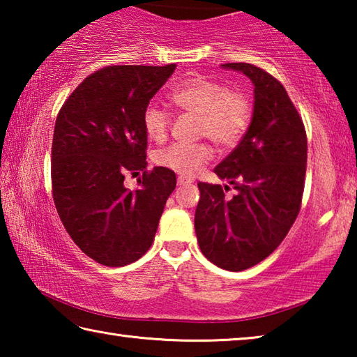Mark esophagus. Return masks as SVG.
<instances>
[{"label":"esophagus","instance_id":"1","mask_svg":"<svg viewBox=\"0 0 357 357\" xmlns=\"http://www.w3.org/2000/svg\"><path fill=\"white\" fill-rule=\"evenodd\" d=\"M190 183H192V179H187V178H183V176L178 178V184L179 185H185V184H190Z\"/></svg>","mask_w":357,"mask_h":357}]
</instances>
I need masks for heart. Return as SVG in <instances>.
Here are the masks:
<instances>
[{"label": "heart", "instance_id": "obj_1", "mask_svg": "<svg viewBox=\"0 0 357 357\" xmlns=\"http://www.w3.org/2000/svg\"><path fill=\"white\" fill-rule=\"evenodd\" d=\"M170 102L181 112L197 114V135L206 137L217 148H234L250 128L253 105L241 89H229L225 83L203 75L187 77L172 89ZM172 118L157 105H148L143 112V128L154 142L165 140ZM206 143H173L154 154L159 167L190 178L211 160Z\"/></svg>", "mask_w": 357, "mask_h": 357}]
</instances>
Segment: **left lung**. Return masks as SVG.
I'll return each mask as SVG.
<instances>
[{
	"label": "left lung",
	"instance_id": "8db88e82",
	"mask_svg": "<svg viewBox=\"0 0 357 357\" xmlns=\"http://www.w3.org/2000/svg\"><path fill=\"white\" fill-rule=\"evenodd\" d=\"M255 84V107L243 140L214 168L228 185L198 183V245L211 263L227 271L249 269L269 257L293 227L302 204L307 134L283 84L249 63H228Z\"/></svg>",
	"mask_w": 357,
	"mask_h": 357
}]
</instances>
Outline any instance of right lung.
I'll return each mask as SVG.
<instances>
[{"label": "right lung", "instance_id": "1", "mask_svg": "<svg viewBox=\"0 0 357 357\" xmlns=\"http://www.w3.org/2000/svg\"><path fill=\"white\" fill-rule=\"evenodd\" d=\"M176 64L105 66L59 108L52 143V195L66 231L83 253L110 268L149 250L176 174L146 168L143 112ZM142 171L135 191L125 174Z\"/></svg>", "mask_w": 357, "mask_h": 357}]
</instances>
